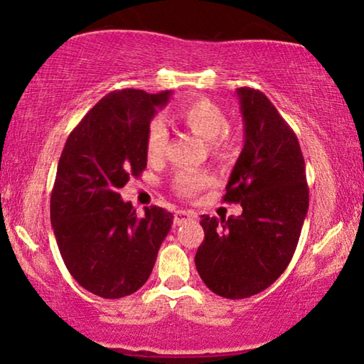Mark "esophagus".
I'll return each instance as SVG.
<instances>
[{
  "label": "esophagus",
  "instance_id": "obj_1",
  "mask_svg": "<svg viewBox=\"0 0 364 364\" xmlns=\"http://www.w3.org/2000/svg\"><path fill=\"white\" fill-rule=\"evenodd\" d=\"M193 218H197V213L192 210H177L173 213V223H176V225H181V223L187 220H193Z\"/></svg>",
  "mask_w": 364,
  "mask_h": 364
}]
</instances>
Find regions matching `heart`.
I'll list each match as a JSON object with an SVG mask.
<instances>
[{
    "label": "heart",
    "instance_id": "heart-1",
    "mask_svg": "<svg viewBox=\"0 0 364 364\" xmlns=\"http://www.w3.org/2000/svg\"><path fill=\"white\" fill-rule=\"evenodd\" d=\"M176 117L183 126L191 129L197 137L210 144L212 152L218 157H225L233 149V137L227 131L228 117L220 106L212 102L210 99L198 97L191 102H186L177 109ZM168 132L166 124L161 119H154L149 124L146 137V151L149 159H159L164 156L167 149ZM212 183V176L207 172H178L173 177L172 187L178 196L192 197L198 191Z\"/></svg>",
    "mask_w": 364,
    "mask_h": 364
}]
</instances>
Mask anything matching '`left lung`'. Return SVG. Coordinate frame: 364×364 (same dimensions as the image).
<instances>
[{"label": "left lung", "instance_id": "1", "mask_svg": "<svg viewBox=\"0 0 364 364\" xmlns=\"http://www.w3.org/2000/svg\"><path fill=\"white\" fill-rule=\"evenodd\" d=\"M245 142L233 166L223 202L242 205L238 217L202 215L205 238L196 267L218 296L257 295L287 270L308 212V186L300 144L265 94L237 89Z\"/></svg>", "mask_w": 364, "mask_h": 364}]
</instances>
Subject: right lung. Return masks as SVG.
Wrapping results in <instances>:
<instances>
[{
  "label": "right lung",
  "instance_id": "1",
  "mask_svg": "<svg viewBox=\"0 0 364 364\" xmlns=\"http://www.w3.org/2000/svg\"><path fill=\"white\" fill-rule=\"evenodd\" d=\"M171 91L122 89L104 96L74 127L59 157L51 223L69 273L102 298L137 291L151 277L173 215L146 207L139 217L119 193L147 166V129Z\"/></svg>",
  "mask_w": 364,
  "mask_h": 364
}]
</instances>
